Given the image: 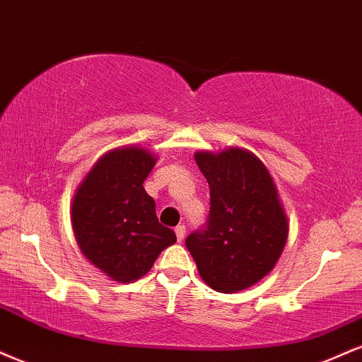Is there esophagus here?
<instances>
[{
	"mask_svg": "<svg viewBox=\"0 0 362 362\" xmlns=\"http://www.w3.org/2000/svg\"><path fill=\"white\" fill-rule=\"evenodd\" d=\"M174 232H176V237H177V240H185V237H186V227L185 225H177L176 228H174Z\"/></svg>",
	"mask_w": 362,
	"mask_h": 362,
	"instance_id": "1",
	"label": "esophagus"
}]
</instances>
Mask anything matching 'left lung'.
I'll use <instances>...</instances> for the list:
<instances>
[{
  "mask_svg": "<svg viewBox=\"0 0 362 362\" xmlns=\"http://www.w3.org/2000/svg\"><path fill=\"white\" fill-rule=\"evenodd\" d=\"M194 160L210 186V214L186 247L211 290H245L273 269L288 239L274 181L259 157L240 147L199 151Z\"/></svg>",
  "mask_w": 362,
  "mask_h": 362,
  "instance_id": "1",
  "label": "left lung"
}]
</instances>
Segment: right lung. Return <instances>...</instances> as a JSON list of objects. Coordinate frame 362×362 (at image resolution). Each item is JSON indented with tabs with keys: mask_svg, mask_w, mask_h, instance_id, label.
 <instances>
[{
	"mask_svg": "<svg viewBox=\"0 0 362 362\" xmlns=\"http://www.w3.org/2000/svg\"><path fill=\"white\" fill-rule=\"evenodd\" d=\"M156 160L137 146L113 148L98 159L72 199L81 252L115 281L142 278L176 242V233L159 223L156 202L142 186Z\"/></svg>",
	"mask_w": 362,
	"mask_h": 362,
	"instance_id": "1",
	"label": "right lung"
}]
</instances>
